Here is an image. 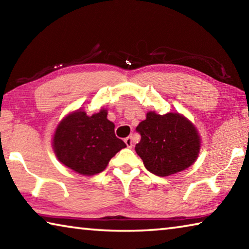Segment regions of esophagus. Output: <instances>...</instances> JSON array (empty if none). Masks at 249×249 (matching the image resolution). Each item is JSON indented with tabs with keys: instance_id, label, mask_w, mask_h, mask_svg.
Masks as SVG:
<instances>
[{
	"instance_id": "esophagus-1",
	"label": "esophagus",
	"mask_w": 249,
	"mask_h": 249,
	"mask_svg": "<svg viewBox=\"0 0 249 249\" xmlns=\"http://www.w3.org/2000/svg\"><path fill=\"white\" fill-rule=\"evenodd\" d=\"M124 142H125V144H126V146L128 147V148H132V147L134 146V144H133V136H128V137H126L125 140H124Z\"/></svg>"
}]
</instances>
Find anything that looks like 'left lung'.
Instances as JSON below:
<instances>
[{
  "label": "left lung",
  "instance_id": "8db88e82",
  "mask_svg": "<svg viewBox=\"0 0 249 249\" xmlns=\"http://www.w3.org/2000/svg\"><path fill=\"white\" fill-rule=\"evenodd\" d=\"M136 130L135 146L146 169L159 177L177 174L193 165L199 155L200 136L190 121L179 113L159 115L148 112Z\"/></svg>",
  "mask_w": 249,
  "mask_h": 249
}]
</instances>
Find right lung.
<instances>
[{
    "label": "right lung",
    "instance_id": "1",
    "mask_svg": "<svg viewBox=\"0 0 249 249\" xmlns=\"http://www.w3.org/2000/svg\"><path fill=\"white\" fill-rule=\"evenodd\" d=\"M115 125L107 120V109L88 115L78 109L67 115L53 135V150L66 167L83 176L102 172L125 142L117 138Z\"/></svg>",
    "mask_w": 249,
    "mask_h": 249
}]
</instances>
